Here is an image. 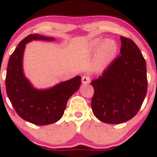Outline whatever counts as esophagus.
I'll return each mask as SVG.
<instances>
[{
	"mask_svg": "<svg viewBox=\"0 0 157 157\" xmlns=\"http://www.w3.org/2000/svg\"><path fill=\"white\" fill-rule=\"evenodd\" d=\"M82 84H89L90 82H91V79H90V77L89 76H83L82 78Z\"/></svg>",
	"mask_w": 157,
	"mask_h": 157,
	"instance_id": "obj_1",
	"label": "esophagus"
}]
</instances>
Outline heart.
Masks as SVG:
<instances>
[{
    "instance_id": "heart-1",
    "label": "heart",
    "mask_w": 157,
    "mask_h": 157,
    "mask_svg": "<svg viewBox=\"0 0 157 157\" xmlns=\"http://www.w3.org/2000/svg\"><path fill=\"white\" fill-rule=\"evenodd\" d=\"M89 48L94 52H98V62L101 66L111 63L118 52V44L112 39H94L90 42Z\"/></svg>"
}]
</instances>
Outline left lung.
<instances>
[{
  "label": "left lung",
  "mask_w": 157,
  "mask_h": 157,
  "mask_svg": "<svg viewBox=\"0 0 157 157\" xmlns=\"http://www.w3.org/2000/svg\"><path fill=\"white\" fill-rule=\"evenodd\" d=\"M121 55L102 76L91 82L94 89L91 109L100 121L120 124L132 119L147 93L146 63L131 39L121 36Z\"/></svg>",
  "instance_id": "left-lung-1"
}]
</instances>
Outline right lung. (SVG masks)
Segmentation results:
<instances>
[{
	"instance_id": "obj_1",
	"label": "right lung",
	"mask_w": 157,
	"mask_h": 157,
	"mask_svg": "<svg viewBox=\"0 0 157 157\" xmlns=\"http://www.w3.org/2000/svg\"><path fill=\"white\" fill-rule=\"evenodd\" d=\"M32 40L54 41L55 38L32 34L17 45L9 60L6 89L11 103L23 120L37 125L52 124L60 120L68 99L80 88L81 77L59 82L48 89H37L25 76L23 68L26 45Z\"/></svg>"
}]
</instances>
